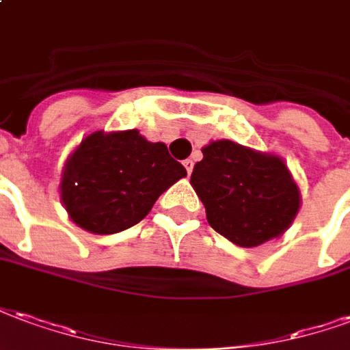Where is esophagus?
Masks as SVG:
<instances>
[{"label": "esophagus", "instance_id": "esophagus-1", "mask_svg": "<svg viewBox=\"0 0 350 350\" xmlns=\"http://www.w3.org/2000/svg\"><path fill=\"white\" fill-rule=\"evenodd\" d=\"M185 167H186V172H188V175H192V172H193V160H192V158L185 160Z\"/></svg>", "mask_w": 350, "mask_h": 350}]
</instances>
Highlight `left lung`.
I'll return each mask as SVG.
<instances>
[{
	"label": "left lung",
	"mask_w": 350,
	"mask_h": 350,
	"mask_svg": "<svg viewBox=\"0 0 350 350\" xmlns=\"http://www.w3.org/2000/svg\"><path fill=\"white\" fill-rule=\"evenodd\" d=\"M190 185L211 228L242 248L282 237L297 218L302 196L283 158L231 139L206 144Z\"/></svg>",
	"instance_id": "1"
}]
</instances>
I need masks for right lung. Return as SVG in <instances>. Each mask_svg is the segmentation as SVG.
Listing matches in <instances>:
<instances>
[{
	"label": "right lung",
	"instance_id": "obj_1",
	"mask_svg": "<svg viewBox=\"0 0 350 350\" xmlns=\"http://www.w3.org/2000/svg\"><path fill=\"white\" fill-rule=\"evenodd\" d=\"M185 165L162 142L139 130H96L81 139L61 172V203L68 218L94 234H113L136 226L154 201L178 178Z\"/></svg>",
	"mask_w": 350,
	"mask_h": 350
}]
</instances>
